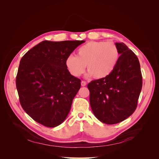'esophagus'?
<instances>
[{"label": "esophagus", "mask_w": 159, "mask_h": 159, "mask_svg": "<svg viewBox=\"0 0 159 159\" xmlns=\"http://www.w3.org/2000/svg\"><path fill=\"white\" fill-rule=\"evenodd\" d=\"M86 85V82H85V81H82L81 82V86H85Z\"/></svg>", "instance_id": "1"}]
</instances>
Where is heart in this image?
I'll list each match as a JSON object with an SVG mask.
<instances>
[{"mask_svg":"<svg viewBox=\"0 0 159 159\" xmlns=\"http://www.w3.org/2000/svg\"><path fill=\"white\" fill-rule=\"evenodd\" d=\"M119 57L118 48L114 43L91 41L78 49L77 56L67 57L65 65L73 77L80 76L85 71L86 66L88 77L102 79L113 71Z\"/></svg>","mask_w":159,"mask_h":159,"instance_id":"obj_1","label":"heart"}]
</instances>
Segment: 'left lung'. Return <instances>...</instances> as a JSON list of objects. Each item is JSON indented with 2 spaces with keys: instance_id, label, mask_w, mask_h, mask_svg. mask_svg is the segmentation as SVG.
I'll return each mask as SVG.
<instances>
[{
  "instance_id": "left-lung-1",
  "label": "left lung",
  "mask_w": 159,
  "mask_h": 159,
  "mask_svg": "<svg viewBox=\"0 0 159 159\" xmlns=\"http://www.w3.org/2000/svg\"><path fill=\"white\" fill-rule=\"evenodd\" d=\"M115 45L120 55L113 71L88 84L91 110L107 124L120 122L133 113L143 86L137 57L123 43Z\"/></svg>"
}]
</instances>
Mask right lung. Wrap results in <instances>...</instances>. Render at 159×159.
<instances>
[{"instance_id":"right-lung-1","label":"right lung","mask_w":159,"mask_h":159,"mask_svg":"<svg viewBox=\"0 0 159 159\" xmlns=\"http://www.w3.org/2000/svg\"><path fill=\"white\" fill-rule=\"evenodd\" d=\"M84 40H44L30 49L20 61L16 86L23 110L48 128L68 116L81 80L67 70V57Z\"/></svg>"}]
</instances>
